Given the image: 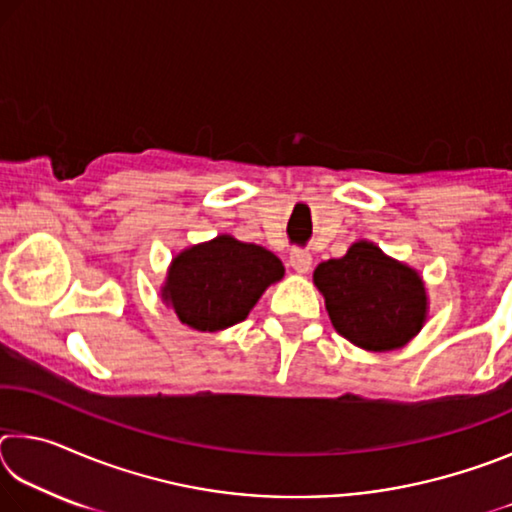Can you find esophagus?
I'll list each match as a JSON object with an SVG mask.
<instances>
[{"instance_id": "1", "label": "esophagus", "mask_w": 512, "mask_h": 512, "mask_svg": "<svg viewBox=\"0 0 512 512\" xmlns=\"http://www.w3.org/2000/svg\"><path fill=\"white\" fill-rule=\"evenodd\" d=\"M289 264L293 266V271L305 275V273H309V268H311V255L307 253V250H300V248L291 250Z\"/></svg>"}]
</instances>
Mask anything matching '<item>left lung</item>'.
<instances>
[{"label":"left lung","instance_id":"8db88e82","mask_svg":"<svg viewBox=\"0 0 512 512\" xmlns=\"http://www.w3.org/2000/svg\"><path fill=\"white\" fill-rule=\"evenodd\" d=\"M314 284L336 332L363 350L402 348L427 320V291L418 271L372 241H357L343 257L318 264Z\"/></svg>","mask_w":512,"mask_h":512}]
</instances>
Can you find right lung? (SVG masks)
Returning a JSON list of instances; mask_svg holds the SVG:
<instances>
[{
  "label": "right lung",
  "mask_w": 512,
  "mask_h": 512,
  "mask_svg": "<svg viewBox=\"0 0 512 512\" xmlns=\"http://www.w3.org/2000/svg\"><path fill=\"white\" fill-rule=\"evenodd\" d=\"M284 266L271 250L219 235L173 257L162 300L198 332H219L244 320Z\"/></svg>",
  "instance_id": "obj_1"
}]
</instances>
